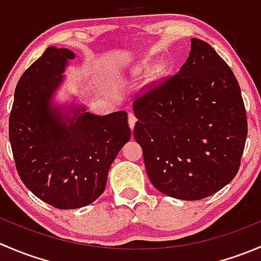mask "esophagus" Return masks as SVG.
<instances>
[{
  "instance_id": "esophagus-1",
  "label": "esophagus",
  "mask_w": 261,
  "mask_h": 261,
  "mask_svg": "<svg viewBox=\"0 0 261 261\" xmlns=\"http://www.w3.org/2000/svg\"><path fill=\"white\" fill-rule=\"evenodd\" d=\"M135 123H136V117H135V115L134 114H128V125H130V128L131 130H133L134 127H135Z\"/></svg>"
}]
</instances>
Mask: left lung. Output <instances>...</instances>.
I'll return each mask as SVG.
<instances>
[{"label": "left lung", "mask_w": 261, "mask_h": 261, "mask_svg": "<svg viewBox=\"0 0 261 261\" xmlns=\"http://www.w3.org/2000/svg\"><path fill=\"white\" fill-rule=\"evenodd\" d=\"M179 72L143 87L134 128L147 177L167 196H212L239 172L247 136L240 86L210 44L191 39Z\"/></svg>", "instance_id": "left-lung-1"}]
</instances>
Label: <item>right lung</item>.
<instances>
[{"instance_id": "add662e5", "label": "right lung", "mask_w": 261, "mask_h": 261, "mask_svg": "<svg viewBox=\"0 0 261 261\" xmlns=\"http://www.w3.org/2000/svg\"><path fill=\"white\" fill-rule=\"evenodd\" d=\"M74 54L50 46L23 72L15 89L9 136L21 180L59 210L84 207L105 191L110 167L130 140L127 114H81L62 121L49 99Z\"/></svg>"}]
</instances>
